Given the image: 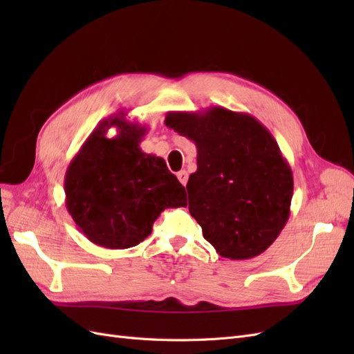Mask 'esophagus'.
Wrapping results in <instances>:
<instances>
[{"instance_id": "1", "label": "esophagus", "mask_w": 354, "mask_h": 354, "mask_svg": "<svg viewBox=\"0 0 354 354\" xmlns=\"http://www.w3.org/2000/svg\"><path fill=\"white\" fill-rule=\"evenodd\" d=\"M177 178H178V181H180V183L181 185H186L187 183V178H189V174H187V171H178V173H177Z\"/></svg>"}]
</instances>
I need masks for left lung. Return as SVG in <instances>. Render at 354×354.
<instances>
[{
  "instance_id": "1",
  "label": "left lung",
  "mask_w": 354,
  "mask_h": 354,
  "mask_svg": "<svg viewBox=\"0 0 354 354\" xmlns=\"http://www.w3.org/2000/svg\"><path fill=\"white\" fill-rule=\"evenodd\" d=\"M165 125L196 145L189 211L216 251L230 260L260 255L289 218L292 171L270 131L250 113L212 106L168 112Z\"/></svg>"
}]
</instances>
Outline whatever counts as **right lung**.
<instances>
[{
  "label": "right lung",
  "instance_id": "add662e5",
  "mask_svg": "<svg viewBox=\"0 0 354 354\" xmlns=\"http://www.w3.org/2000/svg\"><path fill=\"white\" fill-rule=\"evenodd\" d=\"M111 126L118 134L109 139ZM146 130L125 121L124 112L111 116L94 128L66 169L68 212L85 238L103 248L138 245L165 208L187 205L186 190L165 160L142 152Z\"/></svg>",
  "mask_w": 354,
  "mask_h": 354
}]
</instances>
